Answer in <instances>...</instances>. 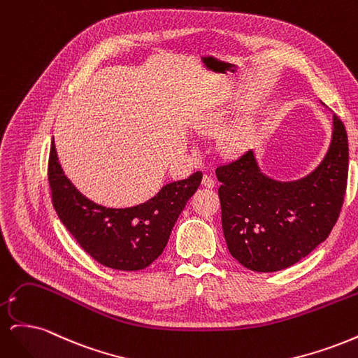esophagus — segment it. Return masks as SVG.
Instances as JSON below:
<instances>
[{
    "label": "esophagus",
    "mask_w": 358,
    "mask_h": 358,
    "mask_svg": "<svg viewBox=\"0 0 358 358\" xmlns=\"http://www.w3.org/2000/svg\"><path fill=\"white\" fill-rule=\"evenodd\" d=\"M203 185H204L206 188H213V187H215V180L212 179V176L204 175V176H203Z\"/></svg>",
    "instance_id": "esophagus-1"
}]
</instances>
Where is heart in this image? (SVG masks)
Segmentation results:
<instances>
[{"mask_svg": "<svg viewBox=\"0 0 358 358\" xmlns=\"http://www.w3.org/2000/svg\"><path fill=\"white\" fill-rule=\"evenodd\" d=\"M245 142H246V134L243 131V128L237 127V128H233L230 133L225 134L222 140V148L224 150H227V152L237 154L243 149Z\"/></svg>", "mask_w": 358, "mask_h": 358, "instance_id": "obj_1", "label": "heart"}]
</instances>
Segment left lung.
<instances>
[{
  "mask_svg": "<svg viewBox=\"0 0 358 358\" xmlns=\"http://www.w3.org/2000/svg\"><path fill=\"white\" fill-rule=\"evenodd\" d=\"M348 155L346 129L333 115L327 154L305 178H270L259 169L254 150L216 169L230 254L246 268L264 273L284 270L309 255L339 218Z\"/></svg>",
  "mask_w": 358,
  "mask_h": 358,
  "instance_id": "1",
  "label": "left lung"
}]
</instances>
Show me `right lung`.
Segmentation results:
<instances>
[{
  "instance_id": "obj_1",
  "label": "right lung",
  "mask_w": 358,
  "mask_h": 358,
  "mask_svg": "<svg viewBox=\"0 0 358 358\" xmlns=\"http://www.w3.org/2000/svg\"><path fill=\"white\" fill-rule=\"evenodd\" d=\"M48 176L61 222L95 262L124 272L142 270L162 254L180 212L201 183V173L170 182L133 208L96 204L73 185L52 142Z\"/></svg>"
}]
</instances>
